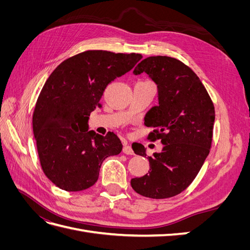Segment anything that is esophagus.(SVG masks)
I'll return each instance as SVG.
<instances>
[{"label":"esophagus","mask_w":250,"mask_h":250,"mask_svg":"<svg viewBox=\"0 0 250 250\" xmlns=\"http://www.w3.org/2000/svg\"><path fill=\"white\" fill-rule=\"evenodd\" d=\"M123 152H124L125 154H129V155H132V154H133V150H132V148H131V146L129 145V144H127V143L124 144Z\"/></svg>","instance_id":"34e87169"}]
</instances>
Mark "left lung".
Here are the masks:
<instances>
[{"mask_svg":"<svg viewBox=\"0 0 250 250\" xmlns=\"http://www.w3.org/2000/svg\"><path fill=\"white\" fill-rule=\"evenodd\" d=\"M142 73L157 86L158 105L146 115L147 125L154 129L149 139L161 140L164 147L148 156L149 173L130 183L145 197L170 198L191 185L209 153L215 107L197 75L175 58L147 57L133 70L134 75ZM132 149L147 156L141 144Z\"/></svg>","mask_w":250,"mask_h":250,"instance_id":"8db88e82","label":"left lung"}]
</instances>
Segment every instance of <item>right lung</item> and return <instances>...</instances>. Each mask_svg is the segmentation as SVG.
Returning <instances> with one entry per match:
<instances>
[{
  "label": "right lung",
  "mask_w": 250,
  "mask_h": 250,
  "mask_svg": "<svg viewBox=\"0 0 250 250\" xmlns=\"http://www.w3.org/2000/svg\"><path fill=\"white\" fill-rule=\"evenodd\" d=\"M141 54L86 51L53 71L37 99L33 133L42 168L59 188L86 190L99 177L105 158L122 151L117 135L88 130L90 112L101 107L106 86L132 70Z\"/></svg>",
  "instance_id": "add662e5"
}]
</instances>
